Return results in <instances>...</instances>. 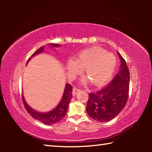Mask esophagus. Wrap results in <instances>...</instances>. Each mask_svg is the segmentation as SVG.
Here are the masks:
<instances>
[{
    "instance_id": "34e87169",
    "label": "esophagus",
    "mask_w": 152,
    "mask_h": 152,
    "mask_svg": "<svg viewBox=\"0 0 152 152\" xmlns=\"http://www.w3.org/2000/svg\"><path fill=\"white\" fill-rule=\"evenodd\" d=\"M80 91H81L80 89H78V88H76V87H74L72 90V95L73 96H76V95Z\"/></svg>"
}]
</instances>
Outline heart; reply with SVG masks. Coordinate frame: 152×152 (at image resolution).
Masks as SVG:
<instances>
[{
	"label": "heart",
	"mask_w": 152,
	"mask_h": 152,
	"mask_svg": "<svg viewBox=\"0 0 152 152\" xmlns=\"http://www.w3.org/2000/svg\"><path fill=\"white\" fill-rule=\"evenodd\" d=\"M116 66L115 56L99 48L82 50L78 53L75 60L69 59L66 63L68 74L70 78L75 77L84 68L86 76L96 86L102 85L109 81Z\"/></svg>",
	"instance_id": "obj_1"
}]
</instances>
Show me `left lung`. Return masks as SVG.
I'll return each instance as SVG.
<instances>
[{
    "label": "left lung",
    "mask_w": 152,
    "mask_h": 152,
    "mask_svg": "<svg viewBox=\"0 0 152 152\" xmlns=\"http://www.w3.org/2000/svg\"><path fill=\"white\" fill-rule=\"evenodd\" d=\"M117 53L121 60L119 72L107 86L89 94L86 112L92 119L100 122L109 121L117 117L128 100L129 71L125 60Z\"/></svg>",
    "instance_id": "left-lung-1"
}]
</instances>
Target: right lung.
<instances>
[{"label": "right lung", "mask_w": 152, "mask_h": 152, "mask_svg": "<svg viewBox=\"0 0 152 152\" xmlns=\"http://www.w3.org/2000/svg\"><path fill=\"white\" fill-rule=\"evenodd\" d=\"M50 45L52 47L57 48L60 46V44H53V43H50ZM44 50V45L41 47L39 50H37L31 56V57L28 59L27 64L29 62V60L35 56L39 54L42 53ZM72 86L70 84H66L65 89H64V92L63 94L62 98H61V101L59 102L58 106L55 109H53L52 110L48 113H39L36 110L31 109L25 101L24 96H22L23 102L25 106V108L26 109L27 111L29 113V115L35 119L43 123V124L45 125H52L56 123H58L63 118L66 116L67 110L68 109L69 103L71 101L72 98Z\"/></svg>", "instance_id": "add662e5"}]
</instances>
